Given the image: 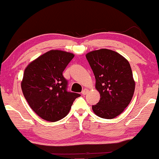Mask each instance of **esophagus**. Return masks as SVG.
Wrapping results in <instances>:
<instances>
[{
	"mask_svg": "<svg viewBox=\"0 0 159 159\" xmlns=\"http://www.w3.org/2000/svg\"><path fill=\"white\" fill-rule=\"evenodd\" d=\"M88 90H87V89H84L83 90H82V92H81V94L82 95H86L87 93V92H88Z\"/></svg>",
	"mask_w": 159,
	"mask_h": 159,
	"instance_id": "1",
	"label": "esophagus"
}]
</instances>
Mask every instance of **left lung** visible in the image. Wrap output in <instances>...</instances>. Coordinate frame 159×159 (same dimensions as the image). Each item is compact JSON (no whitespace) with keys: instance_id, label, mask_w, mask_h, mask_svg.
Here are the masks:
<instances>
[{"instance_id":"obj_1","label":"left lung","mask_w":159,"mask_h":159,"mask_svg":"<svg viewBox=\"0 0 159 159\" xmlns=\"http://www.w3.org/2000/svg\"><path fill=\"white\" fill-rule=\"evenodd\" d=\"M96 78L100 100L92 109L104 119H114L130 103L135 82L129 61L119 53L102 48L86 54Z\"/></svg>"}]
</instances>
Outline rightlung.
<instances>
[{"label": "right lung", "instance_id": "obj_1", "mask_svg": "<svg viewBox=\"0 0 159 159\" xmlns=\"http://www.w3.org/2000/svg\"><path fill=\"white\" fill-rule=\"evenodd\" d=\"M72 53L51 50L30 62L25 69L21 87L31 109L42 119L56 122L64 118L81 95L66 90L63 72Z\"/></svg>", "mask_w": 159, "mask_h": 159}]
</instances>
